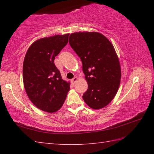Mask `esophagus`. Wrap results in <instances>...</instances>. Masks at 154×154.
Segmentation results:
<instances>
[{
	"label": "esophagus",
	"mask_w": 154,
	"mask_h": 154,
	"mask_svg": "<svg viewBox=\"0 0 154 154\" xmlns=\"http://www.w3.org/2000/svg\"><path fill=\"white\" fill-rule=\"evenodd\" d=\"M78 80V79H77V77H75L73 79H71V83H73V84H75V83L77 82V81Z\"/></svg>",
	"instance_id": "34e87169"
}]
</instances>
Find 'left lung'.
<instances>
[{"instance_id":"1","label":"left lung","mask_w":154,"mask_h":154,"mask_svg":"<svg viewBox=\"0 0 154 154\" xmlns=\"http://www.w3.org/2000/svg\"><path fill=\"white\" fill-rule=\"evenodd\" d=\"M69 44L82 61L88 89L83 99L89 107L99 110L109 104L119 89L120 62L112 44L99 32H75Z\"/></svg>"}]
</instances>
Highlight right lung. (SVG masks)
Instances as JSON below:
<instances>
[{"label": "right lung", "instance_id": "add662e5", "mask_svg": "<svg viewBox=\"0 0 154 154\" xmlns=\"http://www.w3.org/2000/svg\"><path fill=\"white\" fill-rule=\"evenodd\" d=\"M69 34L41 38L28 48L23 63V81L29 99L39 109L56 112L70 89L54 63L68 42Z\"/></svg>", "mask_w": 154, "mask_h": 154}]
</instances>
